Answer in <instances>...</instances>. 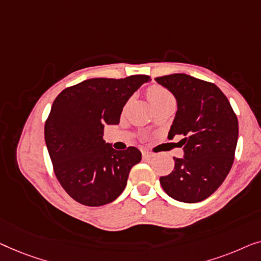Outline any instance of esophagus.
I'll list each match as a JSON object with an SVG mask.
<instances>
[{
  "mask_svg": "<svg viewBox=\"0 0 261 261\" xmlns=\"http://www.w3.org/2000/svg\"><path fill=\"white\" fill-rule=\"evenodd\" d=\"M142 155L144 159H150V157H152V153L149 151H142Z\"/></svg>",
  "mask_w": 261,
  "mask_h": 261,
  "instance_id": "34e87169",
  "label": "esophagus"
}]
</instances>
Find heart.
<instances>
[{
	"label": "heart",
	"instance_id": "heart-1",
	"mask_svg": "<svg viewBox=\"0 0 261 261\" xmlns=\"http://www.w3.org/2000/svg\"><path fill=\"white\" fill-rule=\"evenodd\" d=\"M146 95H148L149 100L152 104V106H156V105L161 104V102L174 99L172 94L169 92L166 87H163L161 85L150 86L149 89L146 90Z\"/></svg>",
	"mask_w": 261,
	"mask_h": 261
}]
</instances>
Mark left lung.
Returning <instances> with one entry per match:
<instances>
[{
    "mask_svg": "<svg viewBox=\"0 0 261 261\" xmlns=\"http://www.w3.org/2000/svg\"><path fill=\"white\" fill-rule=\"evenodd\" d=\"M156 82L177 100L169 136L182 135L178 143L185 151L183 159L174 157V170L160 178L161 186L172 199L200 202L222 185L233 166L239 136L237 115L215 84L185 73L157 76Z\"/></svg>",
    "mask_w": 261,
    "mask_h": 261,
    "instance_id": "1",
    "label": "left lung"
}]
</instances>
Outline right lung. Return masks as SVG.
<instances>
[{"mask_svg":"<svg viewBox=\"0 0 261 261\" xmlns=\"http://www.w3.org/2000/svg\"><path fill=\"white\" fill-rule=\"evenodd\" d=\"M149 80L143 74L87 79L61 91L53 101L45 123L46 145L59 183L76 202L99 207L125 188L142 153L135 146L113 149L102 139L104 126L119 123L127 99Z\"/></svg>","mask_w":261,"mask_h":261,"instance_id":"1","label":"right lung"}]
</instances>
